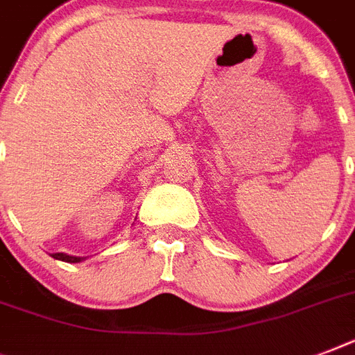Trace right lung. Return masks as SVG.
<instances>
[{
    "mask_svg": "<svg viewBox=\"0 0 355 355\" xmlns=\"http://www.w3.org/2000/svg\"><path fill=\"white\" fill-rule=\"evenodd\" d=\"M53 258L62 259V261H68V263H77V261H80V259H83V258H77V256H68V254H62V252L53 254Z\"/></svg>",
    "mask_w": 355,
    "mask_h": 355,
    "instance_id": "right-lung-1",
    "label": "right lung"
}]
</instances>
